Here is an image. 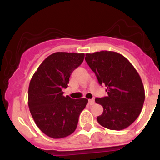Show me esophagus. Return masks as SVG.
I'll return each mask as SVG.
<instances>
[{
    "instance_id": "obj_1",
    "label": "esophagus",
    "mask_w": 160,
    "mask_h": 160,
    "mask_svg": "<svg viewBox=\"0 0 160 160\" xmlns=\"http://www.w3.org/2000/svg\"><path fill=\"white\" fill-rule=\"evenodd\" d=\"M89 104L90 105H93L95 104V100L94 99H89Z\"/></svg>"
}]
</instances>
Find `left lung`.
Instances as JSON below:
<instances>
[{
	"mask_svg": "<svg viewBox=\"0 0 160 160\" xmlns=\"http://www.w3.org/2000/svg\"><path fill=\"white\" fill-rule=\"evenodd\" d=\"M85 60L99 84L107 86L108 96L95 99L104 109L97 117L98 123L111 130L127 128L140 114L144 102L138 73L127 58L112 51L86 53Z\"/></svg>",
	"mask_w": 160,
	"mask_h": 160,
	"instance_id": "8db88e82",
	"label": "left lung"
}]
</instances>
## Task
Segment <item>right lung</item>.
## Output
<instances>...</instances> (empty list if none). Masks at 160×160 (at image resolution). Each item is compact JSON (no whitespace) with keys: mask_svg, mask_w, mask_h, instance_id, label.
Instances as JSON below:
<instances>
[{"mask_svg":"<svg viewBox=\"0 0 160 160\" xmlns=\"http://www.w3.org/2000/svg\"><path fill=\"white\" fill-rule=\"evenodd\" d=\"M84 53L55 52L40 64L28 87V107L38 127L47 136L62 138L76 129L86 98L65 97L71 73L83 62Z\"/></svg>","mask_w":160,"mask_h":160,"instance_id":"1","label":"right lung"}]
</instances>
